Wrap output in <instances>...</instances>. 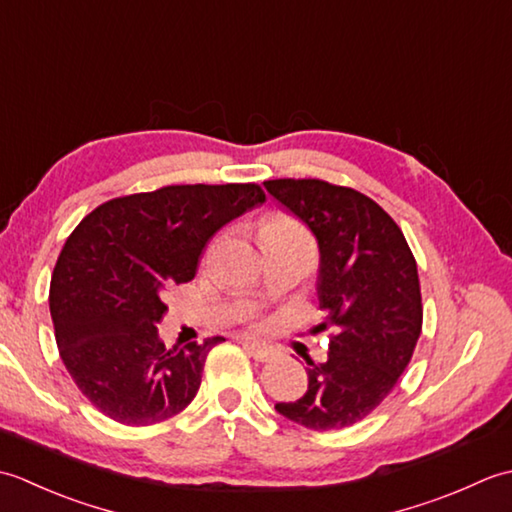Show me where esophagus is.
<instances>
[{"label": "esophagus", "mask_w": 512, "mask_h": 512, "mask_svg": "<svg viewBox=\"0 0 512 512\" xmlns=\"http://www.w3.org/2000/svg\"><path fill=\"white\" fill-rule=\"evenodd\" d=\"M239 343L244 345V350L255 358V361H270V358H273L277 352H275V347H270V345H266V343H259V341H255V339H239Z\"/></svg>", "instance_id": "obj_1"}]
</instances>
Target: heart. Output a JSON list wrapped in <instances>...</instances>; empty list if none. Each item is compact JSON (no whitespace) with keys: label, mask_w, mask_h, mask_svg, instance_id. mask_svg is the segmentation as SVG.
<instances>
[{"label":"heart","mask_w":512,"mask_h":512,"mask_svg":"<svg viewBox=\"0 0 512 512\" xmlns=\"http://www.w3.org/2000/svg\"><path fill=\"white\" fill-rule=\"evenodd\" d=\"M273 231H299V228L292 224V222H288V220H273V222H268L264 226V235L266 233H273Z\"/></svg>","instance_id":"obj_1"}]
</instances>
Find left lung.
<instances>
[{
  "label": "left lung",
  "instance_id": "8db88e82",
  "mask_svg": "<svg viewBox=\"0 0 512 512\" xmlns=\"http://www.w3.org/2000/svg\"><path fill=\"white\" fill-rule=\"evenodd\" d=\"M264 187L317 239L319 328L336 330L328 361H308L306 394L275 409L312 431L350 427L385 400L411 361L422 330L416 259L398 224L363 193L323 180Z\"/></svg>",
  "mask_w": 512,
  "mask_h": 512
}]
</instances>
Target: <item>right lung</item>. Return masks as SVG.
<instances>
[{
	"label": "right lung",
	"instance_id": "1",
	"mask_svg": "<svg viewBox=\"0 0 512 512\" xmlns=\"http://www.w3.org/2000/svg\"><path fill=\"white\" fill-rule=\"evenodd\" d=\"M257 184H176L101 204L74 228L54 266V336L76 387L129 427L176 416L195 398L211 336L165 347V288L195 277L206 242L264 204Z\"/></svg>",
	"mask_w": 512,
	"mask_h": 512
}]
</instances>
